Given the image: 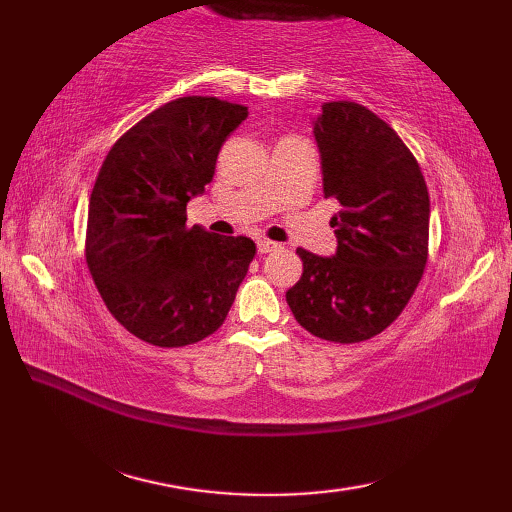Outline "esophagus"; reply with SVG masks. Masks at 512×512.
<instances>
[{
  "instance_id": "34e87169",
  "label": "esophagus",
  "mask_w": 512,
  "mask_h": 512,
  "mask_svg": "<svg viewBox=\"0 0 512 512\" xmlns=\"http://www.w3.org/2000/svg\"><path fill=\"white\" fill-rule=\"evenodd\" d=\"M279 248V244H275V242H270V239H257V250L259 253H273V250H277Z\"/></svg>"
}]
</instances>
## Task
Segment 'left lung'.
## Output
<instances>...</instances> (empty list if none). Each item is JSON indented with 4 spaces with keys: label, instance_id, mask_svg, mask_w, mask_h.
Listing matches in <instances>:
<instances>
[{
    "label": "left lung",
    "instance_id": "8db88e82",
    "mask_svg": "<svg viewBox=\"0 0 512 512\" xmlns=\"http://www.w3.org/2000/svg\"><path fill=\"white\" fill-rule=\"evenodd\" d=\"M336 253L297 248L303 275L286 292L301 328L361 343L394 323L429 255V191L418 160L383 118L352 101L321 105L314 121Z\"/></svg>",
    "mask_w": 512,
    "mask_h": 512
}]
</instances>
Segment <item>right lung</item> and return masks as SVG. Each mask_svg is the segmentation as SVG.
<instances>
[{
  "label": "right lung",
  "mask_w": 512,
  "mask_h": 512,
  "mask_svg": "<svg viewBox=\"0 0 512 512\" xmlns=\"http://www.w3.org/2000/svg\"><path fill=\"white\" fill-rule=\"evenodd\" d=\"M244 105L182 96L116 140L90 195L85 259L112 317L140 341L184 347L231 310L255 242L187 226Z\"/></svg>",
  "instance_id": "obj_1"
}]
</instances>
